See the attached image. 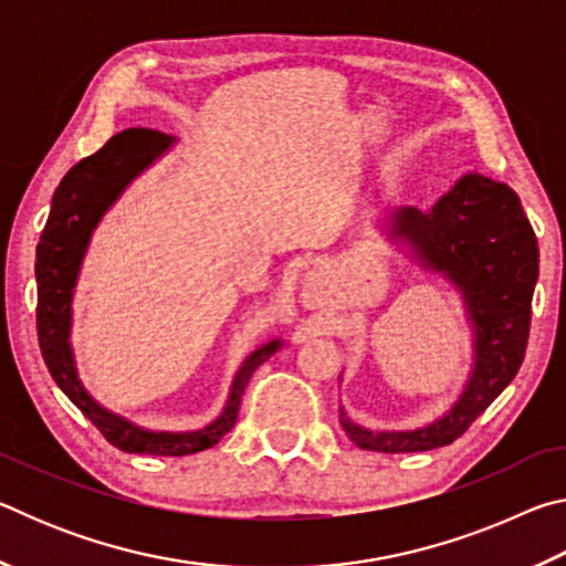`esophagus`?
I'll return each mask as SVG.
<instances>
[{"mask_svg":"<svg viewBox=\"0 0 566 566\" xmlns=\"http://www.w3.org/2000/svg\"><path fill=\"white\" fill-rule=\"evenodd\" d=\"M322 290V274L319 272H312L310 280L304 282V300L312 302L314 294H317Z\"/></svg>","mask_w":566,"mask_h":566,"instance_id":"1","label":"esophagus"}]
</instances>
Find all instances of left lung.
I'll return each instance as SVG.
<instances>
[{"instance_id":"8db88e82","label":"left lung","mask_w":566,"mask_h":566,"mask_svg":"<svg viewBox=\"0 0 566 566\" xmlns=\"http://www.w3.org/2000/svg\"><path fill=\"white\" fill-rule=\"evenodd\" d=\"M391 237L409 242L427 270L462 290L474 322L476 364L464 395L447 417L415 432H369L339 409L344 432L371 452H427L452 444L502 395L522 367L530 342L532 294L539 247L514 191L482 175H467L429 212L391 214Z\"/></svg>"}]
</instances>
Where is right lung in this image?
<instances>
[{"instance_id": "right-lung-1", "label": "right lung", "mask_w": 566, "mask_h": 566, "mask_svg": "<svg viewBox=\"0 0 566 566\" xmlns=\"http://www.w3.org/2000/svg\"><path fill=\"white\" fill-rule=\"evenodd\" d=\"M169 145L171 137L165 132L145 127L124 129L114 134L99 151L66 171L54 191L50 219L36 244V337H40L42 357L56 387L74 401V407L99 429L112 447L129 454L185 457L214 447L234 427L249 377L282 347L280 339L266 342L264 347L249 354L234 377L232 395L222 417L199 432L185 434L147 432L102 409L80 385L70 347L72 292L92 229L97 227L104 209L129 185V179L137 177Z\"/></svg>"}]
</instances>
